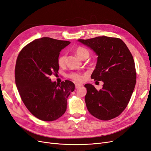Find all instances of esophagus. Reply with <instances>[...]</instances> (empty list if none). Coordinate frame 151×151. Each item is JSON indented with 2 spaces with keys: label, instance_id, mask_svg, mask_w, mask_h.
<instances>
[{
  "label": "esophagus",
  "instance_id": "34e87169",
  "mask_svg": "<svg viewBox=\"0 0 151 151\" xmlns=\"http://www.w3.org/2000/svg\"><path fill=\"white\" fill-rule=\"evenodd\" d=\"M75 86H76V89H78V88H81V86H83V85L80 84H76Z\"/></svg>",
  "mask_w": 151,
  "mask_h": 151
}]
</instances>
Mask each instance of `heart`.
I'll list each match as a JSON object with an SVG mask.
<instances>
[{"label": "heart", "mask_w": 151, "mask_h": 151, "mask_svg": "<svg viewBox=\"0 0 151 151\" xmlns=\"http://www.w3.org/2000/svg\"><path fill=\"white\" fill-rule=\"evenodd\" d=\"M76 53L77 55V57H78L79 58H81V60H84L85 58L86 59L89 55V52L88 50L86 48L84 47H78L76 50ZM65 60H66V55L65 54L61 55L58 59V64L60 65H64ZM68 76H69L70 79L76 81H79V82L82 81L83 79L82 75L80 74H78V73H74V72L71 73V74H70Z\"/></svg>", "instance_id": "obj_1"}]
</instances>
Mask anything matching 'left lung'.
Here are the masks:
<instances>
[{
  "label": "left lung",
  "instance_id": "1",
  "mask_svg": "<svg viewBox=\"0 0 151 151\" xmlns=\"http://www.w3.org/2000/svg\"><path fill=\"white\" fill-rule=\"evenodd\" d=\"M78 42L88 47L98 55L95 69L91 77L103 81V88L97 90L85 84V102L89 112L101 120L120 115L129 103L136 83L133 57L121 39L98 36Z\"/></svg>",
  "mask_w": 151,
  "mask_h": 151
}]
</instances>
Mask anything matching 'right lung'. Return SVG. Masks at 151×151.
Here are the masks:
<instances>
[{
    "label": "right lung",
    "instance_id": "1",
    "mask_svg": "<svg viewBox=\"0 0 151 151\" xmlns=\"http://www.w3.org/2000/svg\"><path fill=\"white\" fill-rule=\"evenodd\" d=\"M70 43L43 37L21 50L15 67V81L22 101L38 119L52 122L66 111L67 100L75 89L72 82H52L49 76L59 69L58 59L62 49Z\"/></svg>",
    "mask_w": 151,
    "mask_h": 151
}]
</instances>
